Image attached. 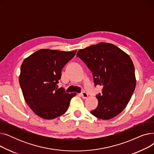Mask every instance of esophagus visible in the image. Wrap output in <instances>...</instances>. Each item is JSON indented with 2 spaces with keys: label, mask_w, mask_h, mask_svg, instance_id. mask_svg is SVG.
Returning a JSON list of instances; mask_svg holds the SVG:
<instances>
[{
  "label": "esophagus",
  "mask_w": 154,
  "mask_h": 154,
  "mask_svg": "<svg viewBox=\"0 0 154 154\" xmlns=\"http://www.w3.org/2000/svg\"><path fill=\"white\" fill-rule=\"evenodd\" d=\"M80 96L82 97L83 98V99H86V98H87V97H88V94H87V93H86L85 92H82V93H80Z\"/></svg>",
  "instance_id": "obj_1"
}]
</instances>
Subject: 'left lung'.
I'll use <instances>...</instances> for the list:
<instances>
[{
  "mask_svg": "<svg viewBox=\"0 0 154 154\" xmlns=\"http://www.w3.org/2000/svg\"><path fill=\"white\" fill-rule=\"evenodd\" d=\"M77 57L92 72L95 85L103 87L102 94L96 95L98 106L91 113L102 120L115 117L125 109L135 90L132 59L118 47L106 42L80 49Z\"/></svg>",
  "mask_w": 154,
  "mask_h": 154,
  "instance_id": "1",
  "label": "left lung"
}]
</instances>
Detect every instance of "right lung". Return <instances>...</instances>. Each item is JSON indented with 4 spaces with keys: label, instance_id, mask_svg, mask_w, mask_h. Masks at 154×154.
Listing matches in <instances>:
<instances>
[{
    "label": "right lung",
    "instance_id": "add662e5",
    "mask_svg": "<svg viewBox=\"0 0 154 154\" xmlns=\"http://www.w3.org/2000/svg\"><path fill=\"white\" fill-rule=\"evenodd\" d=\"M76 52L40 49L23 61L19 84L24 99L40 117L49 120L63 115L76 95L57 88L62 69Z\"/></svg>",
    "mask_w": 154,
    "mask_h": 154
}]
</instances>
